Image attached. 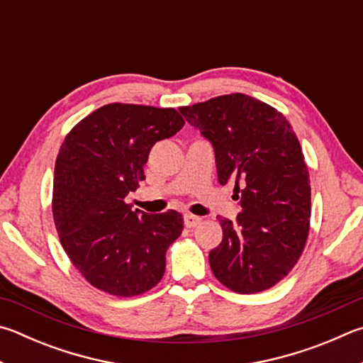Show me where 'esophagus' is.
I'll return each mask as SVG.
<instances>
[{"instance_id": "34e87169", "label": "esophagus", "mask_w": 363, "mask_h": 363, "mask_svg": "<svg viewBox=\"0 0 363 363\" xmlns=\"http://www.w3.org/2000/svg\"><path fill=\"white\" fill-rule=\"evenodd\" d=\"M201 222V217L194 216V214H186L184 216V223H186L187 228H195Z\"/></svg>"}]
</instances>
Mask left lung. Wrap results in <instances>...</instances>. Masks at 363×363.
<instances>
[{"label":"left lung","mask_w":363,"mask_h":363,"mask_svg":"<svg viewBox=\"0 0 363 363\" xmlns=\"http://www.w3.org/2000/svg\"><path fill=\"white\" fill-rule=\"evenodd\" d=\"M179 111L213 144L219 182L235 181L241 206L235 222L219 217L223 238L209 252L211 269L233 292L267 291L308 240L311 187L298 138L279 111L245 94Z\"/></svg>","instance_id":"8db88e82"}]
</instances>
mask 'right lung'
I'll list each match as a JSON object with an SVG mask.
<instances>
[{"label":"right lung","instance_id":"1","mask_svg":"<svg viewBox=\"0 0 363 363\" xmlns=\"http://www.w3.org/2000/svg\"><path fill=\"white\" fill-rule=\"evenodd\" d=\"M184 123L173 108L113 103L65 138L52 195L57 233L72 265L103 292L141 295L163 278L164 254L179 238L182 216L133 211L125 196L146 179L143 167L154 144Z\"/></svg>","mask_w":363,"mask_h":363}]
</instances>
